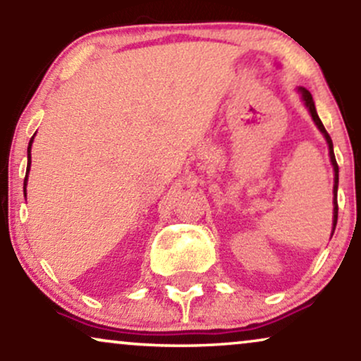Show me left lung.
<instances>
[{
	"instance_id": "left-lung-1",
	"label": "left lung",
	"mask_w": 361,
	"mask_h": 361,
	"mask_svg": "<svg viewBox=\"0 0 361 361\" xmlns=\"http://www.w3.org/2000/svg\"><path fill=\"white\" fill-rule=\"evenodd\" d=\"M300 94H302V100H304V105L307 106L310 117H312L314 123H316L319 130H321V134L324 135L326 142H327V147H329V157H331V164H333V169H334V186H333V193H334V198H333V205H334V212H333V233H334V227H336V222H338V181H339V168H338V163H336V157H334V151H333V140H331L329 134H327V130L322 126L321 118H319L317 111H316V105H314V100H312V94H310L309 90L305 88H299ZM333 235V234H331Z\"/></svg>"
}]
</instances>
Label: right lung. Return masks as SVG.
Wrapping results in <instances>:
<instances>
[{
  "label": "right lung",
  "mask_w": 361,
  "mask_h": 361,
  "mask_svg": "<svg viewBox=\"0 0 361 361\" xmlns=\"http://www.w3.org/2000/svg\"><path fill=\"white\" fill-rule=\"evenodd\" d=\"M35 137V135H34ZM34 137L30 139V142H28V149H27V152H28V163H27V176H25V181H23V193L27 192V178H28V171H30V163H32V159H30V151H32V142H34ZM25 197H27V193H25Z\"/></svg>",
  "instance_id": "add662e5"
}]
</instances>
